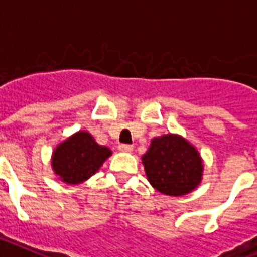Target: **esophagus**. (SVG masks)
<instances>
[{
  "label": "esophagus",
  "instance_id": "esophagus-1",
  "mask_svg": "<svg viewBox=\"0 0 257 257\" xmlns=\"http://www.w3.org/2000/svg\"><path fill=\"white\" fill-rule=\"evenodd\" d=\"M118 150L122 151V152H132L133 146H131V144H120Z\"/></svg>",
  "mask_w": 257,
  "mask_h": 257
}]
</instances>
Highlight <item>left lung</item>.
Instances as JSON below:
<instances>
[{"label":"left lung","mask_w":257,"mask_h":257,"mask_svg":"<svg viewBox=\"0 0 257 257\" xmlns=\"http://www.w3.org/2000/svg\"><path fill=\"white\" fill-rule=\"evenodd\" d=\"M148 181L166 195H185L201 182L202 160L193 146L176 135L156 137L143 156Z\"/></svg>","instance_id":"obj_1"}]
</instances>
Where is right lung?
<instances>
[{
  "instance_id": "right-lung-1",
  "label": "right lung",
  "mask_w": 257,
  "mask_h": 257,
  "mask_svg": "<svg viewBox=\"0 0 257 257\" xmlns=\"http://www.w3.org/2000/svg\"><path fill=\"white\" fill-rule=\"evenodd\" d=\"M111 155L106 147L95 143L87 132H78L55 150L52 167L60 179L76 185L89 179Z\"/></svg>"
}]
</instances>
